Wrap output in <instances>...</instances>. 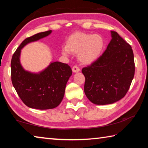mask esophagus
Returning a JSON list of instances; mask_svg holds the SVG:
<instances>
[{
	"instance_id": "esophagus-1",
	"label": "esophagus",
	"mask_w": 148,
	"mask_h": 148,
	"mask_svg": "<svg viewBox=\"0 0 148 148\" xmlns=\"http://www.w3.org/2000/svg\"><path fill=\"white\" fill-rule=\"evenodd\" d=\"M79 71H80V69H79L77 66H74L72 67V72H74V73H76V72H78Z\"/></svg>"
}]
</instances>
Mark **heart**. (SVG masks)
Instances as JSON below:
<instances>
[{
	"mask_svg": "<svg viewBox=\"0 0 148 148\" xmlns=\"http://www.w3.org/2000/svg\"><path fill=\"white\" fill-rule=\"evenodd\" d=\"M105 46V39L100 34L76 32L68 38L62 53L64 56H69L70 53L78 54L79 62L88 65L99 59L103 53Z\"/></svg>",
	"mask_w": 148,
	"mask_h": 148,
	"instance_id": "obj_1",
	"label": "heart"
}]
</instances>
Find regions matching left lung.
I'll return each mask as SVG.
<instances>
[{
    "label": "left lung",
    "mask_w": 148,
    "mask_h": 148,
    "mask_svg": "<svg viewBox=\"0 0 148 148\" xmlns=\"http://www.w3.org/2000/svg\"><path fill=\"white\" fill-rule=\"evenodd\" d=\"M95 62L82 70L85 76L84 92L95 105L114 103L125 97L134 76L135 65L131 46L116 32Z\"/></svg>",
    "instance_id": "1"
}]
</instances>
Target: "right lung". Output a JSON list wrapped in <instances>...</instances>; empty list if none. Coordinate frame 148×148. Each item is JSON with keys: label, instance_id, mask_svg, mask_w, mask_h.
<instances>
[{"label": "right lung", "instance_id": "obj_1", "mask_svg": "<svg viewBox=\"0 0 148 148\" xmlns=\"http://www.w3.org/2000/svg\"><path fill=\"white\" fill-rule=\"evenodd\" d=\"M49 30L27 37L20 44L11 60V79L14 88L25 105L45 110L57 107L64 97L66 86L72 71L67 64L52 62L38 73L25 70L20 63L22 49L27 44L44 38Z\"/></svg>", "mask_w": 148, "mask_h": 148}]
</instances>
